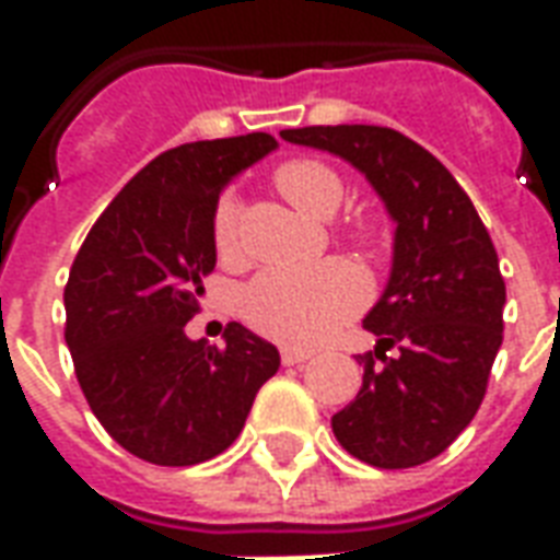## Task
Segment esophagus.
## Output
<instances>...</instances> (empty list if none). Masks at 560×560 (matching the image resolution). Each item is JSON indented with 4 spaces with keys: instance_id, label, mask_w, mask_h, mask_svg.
<instances>
[{
    "instance_id": "34e87169",
    "label": "esophagus",
    "mask_w": 560,
    "mask_h": 560,
    "mask_svg": "<svg viewBox=\"0 0 560 560\" xmlns=\"http://www.w3.org/2000/svg\"><path fill=\"white\" fill-rule=\"evenodd\" d=\"M312 360V351H303V348H281V363L284 365H296Z\"/></svg>"
}]
</instances>
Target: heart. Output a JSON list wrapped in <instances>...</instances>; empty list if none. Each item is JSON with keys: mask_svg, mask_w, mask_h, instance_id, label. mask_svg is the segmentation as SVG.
Instances as JSON below:
<instances>
[{"mask_svg": "<svg viewBox=\"0 0 560 560\" xmlns=\"http://www.w3.org/2000/svg\"><path fill=\"white\" fill-rule=\"evenodd\" d=\"M272 183L284 200L308 215L327 219L336 212L345 195L339 173L315 159H291L276 167ZM212 240L221 257L236 255V203L231 197L219 200L212 215ZM357 240L372 243L375 228L360 224ZM365 284L341 260H324L312 267H272L245 284L240 293L243 317L269 339L288 345H317L348 320L363 305Z\"/></svg>", "mask_w": 560, "mask_h": 560, "instance_id": "1", "label": "heart"}]
</instances>
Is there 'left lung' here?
Segmentation results:
<instances>
[{
	"label": "left lung",
	"mask_w": 560,
	"mask_h": 560,
	"mask_svg": "<svg viewBox=\"0 0 560 560\" xmlns=\"http://www.w3.org/2000/svg\"><path fill=\"white\" fill-rule=\"evenodd\" d=\"M281 138L353 164L396 221L387 288L363 320L377 345L357 357L363 387L332 434L365 465H422L474 420L504 339L492 236L453 173L393 128L308 126Z\"/></svg>",
	"instance_id": "8db88e82"
}]
</instances>
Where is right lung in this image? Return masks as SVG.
<instances>
[{
  "label": "right lung",
  "instance_id": "obj_1",
  "mask_svg": "<svg viewBox=\"0 0 560 560\" xmlns=\"http://www.w3.org/2000/svg\"><path fill=\"white\" fill-rule=\"evenodd\" d=\"M276 147L252 131L161 152L110 200L71 264L74 375L107 434L143 462L185 468L224 453L279 372L276 345L236 320L224 348L185 336L215 269L219 195Z\"/></svg>",
  "mask_w": 560,
  "mask_h": 560
}]
</instances>
